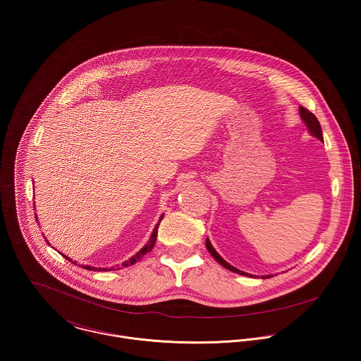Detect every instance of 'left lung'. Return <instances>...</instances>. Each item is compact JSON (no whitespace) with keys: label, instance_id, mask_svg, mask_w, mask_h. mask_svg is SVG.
<instances>
[{"label":"left lung","instance_id":"left-lung-1","mask_svg":"<svg viewBox=\"0 0 361 361\" xmlns=\"http://www.w3.org/2000/svg\"><path fill=\"white\" fill-rule=\"evenodd\" d=\"M300 109V116H302V119H303V122L306 123V126H307V129H309L310 133L312 135V136H315L317 139H319L321 142H324V137H322V130H321V125H319V122H318V119H317V116L312 114V112H310L307 108H305V106H300L299 108ZM206 247L207 250L209 252V255L212 256V257L215 258L224 268H226V269H229V271H232V272H236V274H240V275H245V276H253V275H250V274H247V272H243V271H240V269H238V268H235V267H232L231 264H228L224 258L221 257L216 252H215V249L211 246V243H209V240L207 239L206 240ZM272 275H264V276H261L262 279H265V278H271Z\"/></svg>","mask_w":361,"mask_h":361}]
</instances>
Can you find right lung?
<instances>
[{
	"label": "right lung",
	"instance_id": "right-lung-1",
	"mask_svg": "<svg viewBox=\"0 0 361 361\" xmlns=\"http://www.w3.org/2000/svg\"><path fill=\"white\" fill-rule=\"evenodd\" d=\"M162 216H164V214L159 216V221L157 222V225L154 226V231H153V233H152V236H150V240L146 243V246L143 247V249H140V252L139 253H136L133 257L129 258L128 261H125L123 264H122V267H130L132 264H135V262H137V261H140L142 257H145L149 252H152L153 250V247H154L155 240H157V233H158V226H159V222L162 221ZM47 242V240H46ZM65 258H68L69 261H72L71 258L66 257V256H63ZM73 264L76 265V262L73 261ZM82 268H85V269H89V271H109V269H112V268H96V267H92V265H82Z\"/></svg>",
	"mask_w": 361,
	"mask_h": 361
}]
</instances>
